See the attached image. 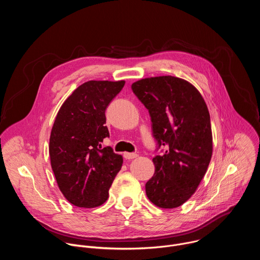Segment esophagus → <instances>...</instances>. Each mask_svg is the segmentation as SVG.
<instances>
[{
	"label": "esophagus",
	"mask_w": 260,
	"mask_h": 260,
	"mask_svg": "<svg viewBox=\"0 0 260 260\" xmlns=\"http://www.w3.org/2000/svg\"><path fill=\"white\" fill-rule=\"evenodd\" d=\"M123 156H124V158H126V159H133V158L138 157V154H137V153H128V152H124V153H123Z\"/></svg>",
	"instance_id": "34e87169"
}]
</instances>
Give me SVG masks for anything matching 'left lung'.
<instances>
[{
	"label": "left lung",
	"mask_w": 260,
	"mask_h": 260,
	"mask_svg": "<svg viewBox=\"0 0 260 260\" xmlns=\"http://www.w3.org/2000/svg\"><path fill=\"white\" fill-rule=\"evenodd\" d=\"M132 89L149 111L158 145L167 148L152 159L155 173L146 194L161 209L178 208L197 191L212 157L207 104L190 82L174 76L141 79Z\"/></svg>",
	"instance_id": "left-lung-1"
}]
</instances>
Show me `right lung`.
<instances>
[{"mask_svg":"<svg viewBox=\"0 0 260 260\" xmlns=\"http://www.w3.org/2000/svg\"><path fill=\"white\" fill-rule=\"evenodd\" d=\"M124 84V80L87 81L58 110L49 140L50 164L59 190L74 206L103 205L122 167V156L101 143L109 137L106 108Z\"/></svg>","mask_w":260,"mask_h":260,"instance_id":"add662e5","label":"right lung"}]
</instances>
